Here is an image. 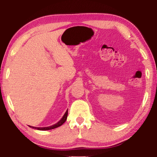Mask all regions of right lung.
Returning a JSON list of instances; mask_svg holds the SVG:
<instances>
[{"label":"right lung","mask_w":157,"mask_h":157,"mask_svg":"<svg viewBox=\"0 0 157 157\" xmlns=\"http://www.w3.org/2000/svg\"><path fill=\"white\" fill-rule=\"evenodd\" d=\"M67 116H68V110L66 111L65 114L63 115V117H62V119L60 120V121L58 122V123L55 124L54 125H52L51 126H48V127H34V126H30V127L33 128H35V129L41 130V131H46V130L53 129V128H56L59 127V126H61L62 124H63L64 122L66 121V119H67Z\"/></svg>","instance_id":"add662e5"}]
</instances>
